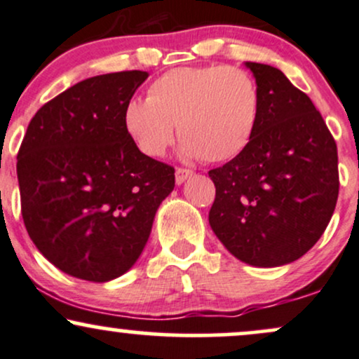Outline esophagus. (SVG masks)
I'll return each instance as SVG.
<instances>
[{
	"label": "esophagus",
	"mask_w": 359,
	"mask_h": 359,
	"mask_svg": "<svg viewBox=\"0 0 359 359\" xmlns=\"http://www.w3.org/2000/svg\"><path fill=\"white\" fill-rule=\"evenodd\" d=\"M193 176V171L189 170H183V168H178L175 172V180H176V184H183L184 181H187L188 178H191Z\"/></svg>",
	"instance_id": "obj_1"
}]
</instances>
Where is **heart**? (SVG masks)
Masks as SVG:
<instances>
[{"label": "heart", "mask_w": 359, "mask_h": 359, "mask_svg": "<svg viewBox=\"0 0 359 359\" xmlns=\"http://www.w3.org/2000/svg\"><path fill=\"white\" fill-rule=\"evenodd\" d=\"M260 90L237 67H181L147 88V99L126 102L122 124L133 144L149 158L166 153L178 126L181 156L229 161L247 149L259 126Z\"/></svg>", "instance_id": "obj_1"}]
</instances>
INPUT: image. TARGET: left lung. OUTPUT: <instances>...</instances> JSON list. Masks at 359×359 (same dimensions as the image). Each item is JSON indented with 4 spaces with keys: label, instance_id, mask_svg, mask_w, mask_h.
Here are the masks:
<instances>
[{
    "label": "left lung",
    "instance_id": "8db88e82",
    "mask_svg": "<svg viewBox=\"0 0 359 359\" xmlns=\"http://www.w3.org/2000/svg\"><path fill=\"white\" fill-rule=\"evenodd\" d=\"M262 107L250 144L208 172V222L231 255L254 267L301 259L326 230L339 193L338 147L313 100L279 69L245 62Z\"/></svg>",
    "mask_w": 359,
    "mask_h": 359
}]
</instances>
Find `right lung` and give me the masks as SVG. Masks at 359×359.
Listing matches in <instances>:
<instances>
[{
	"mask_svg": "<svg viewBox=\"0 0 359 359\" xmlns=\"http://www.w3.org/2000/svg\"><path fill=\"white\" fill-rule=\"evenodd\" d=\"M149 77L117 72L75 83L29 121L21 142V215L40 254L82 280L109 282L136 264L175 170L133 144L122 111Z\"/></svg>",
	"mask_w": 359,
	"mask_h": 359,
	"instance_id": "1",
	"label": "right lung"
}]
</instances>
